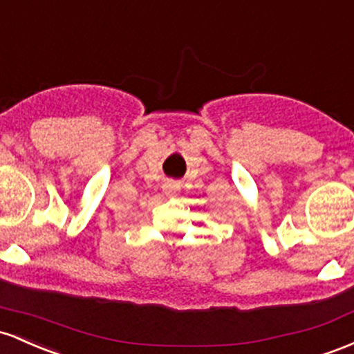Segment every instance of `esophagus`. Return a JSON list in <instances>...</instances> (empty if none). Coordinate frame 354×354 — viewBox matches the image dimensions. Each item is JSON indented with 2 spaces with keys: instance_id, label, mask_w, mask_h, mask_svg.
Segmentation results:
<instances>
[{
  "instance_id": "34e87169",
  "label": "esophagus",
  "mask_w": 354,
  "mask_h": 354,
  "mask_svg": "<svg viewBox=\"0 0 354 354\" xmlns=\"http://www.w3.org/2000/svg\"><path fill=\"white\" fill-rule=\"evenodd\" d=\"M165 189H169V190L170 189H176V184H174V182H169V184L165 185Z\"/></svg>"
}]
</instances>
